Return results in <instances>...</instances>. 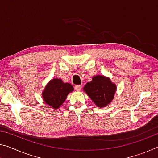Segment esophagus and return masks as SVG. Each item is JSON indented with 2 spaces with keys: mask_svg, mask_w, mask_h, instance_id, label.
Here are the masks:
<instances>
[{
  "mask_svg": "<svg viewBox=\"0 0 158 158\" xmlns=\"http://www.w3.org/2000/svg\"><path fill=\"white\" fill-rule=\"evenodd\" d=\"M74 89H75L77 91H79V90L81 89V85H74Z\"/></svg>",
  "mask_w": 158,
  "mask_h": 158,
  "instance_id": "esophagus-1",
  "label": "esophagus"
}]
</instances>
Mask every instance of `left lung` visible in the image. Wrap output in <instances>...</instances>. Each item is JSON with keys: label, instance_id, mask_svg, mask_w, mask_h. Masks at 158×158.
<instances>
[{"label": "left lung", "instance_id": "8db88e82", "mask_svg": "<svg viewBox=\"0 0 158 158\" xmlns=\"http://www.w3.org/2000/svg\"><path fill=\"white\" fill-rule=\"evenodd\" d=\"M116 89V85L110 78L101 74L93 76L92 81L83 88V90L99 108L105 107L111 102Z\"/></svg>", "mask_w": 158, "mask_h": 158}]
</instances>
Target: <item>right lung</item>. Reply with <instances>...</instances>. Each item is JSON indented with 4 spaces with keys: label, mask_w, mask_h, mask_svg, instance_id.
<instances>
[{
    "label": "right lung",
    "mask_w": 158,
    "mask_h": 158,
    "mask_svg": "<svg viewBox=\"0 0 158 158\" xmlns=\"http://www.w3.org/2000/svg\"><path fill=\"white\" fill-rule=\"evenodd\" d=\"M73 90V85L63 82L61 79L53 78L47 84L42 96L47 105L53 109H58L65 101L69 93Z\"/></svg>",
    "instance_id": "right-lung-1"
}]
</instances>
